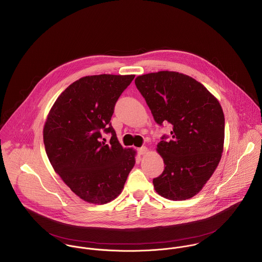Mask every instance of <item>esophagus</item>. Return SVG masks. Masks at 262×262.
Wrapping results in <instances>:
<instances>
[{
  "instance_id": "esophagus-1",
  "label": "esophagus",
  "mask_w": 262,
  "mask_h": 262,
  "mask_svg": "<svg viewBox=\"0 0 262 262\" xmlns=\"http://www.w3.org/2000/svg\"><path fill=\"white\" fill-rule=\"evenodd\" d=\"M148 151V149H147V147H145V146H142V147H140V148H138V154L141 156V155H144V154H146Z\"/></svg>"
}]
</instances>
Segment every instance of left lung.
I'll return each mask as SVG.
<instances>
[{"instance_id":"obj_1","label":"left lung","mask_w":262,"mask_h":262,"mask_svg":"<svg viewBox=\"0 0 262 262\" xmlns=\"http://www.w3.org/2000/svg\"><path fill=\"white\" fill-rule=\"evenodd\" d=\"M136 88L156 122L173 126L172 140H162L157 151L165 170L154 179L158 194L186 200L198 194L222 159L225 116L217 98L200 82L183 73L159 71L137 76ZM164 139V137H163Z\"/></svg>"}]
</instances>
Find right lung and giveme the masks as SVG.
<instances>
[{
    "mask_svg": "<svg viewBox=\"0 0 262 262\" xmlns=\"http://www.w3.org/2000/svg\"><path fill=\"white\" fill-rule=\"evenodd\" d=\"M135 75L82 77L66 88L51 107L43 143L55 172L79 198L104 204L117 198L135 165L136 150L123 148L111 118L121 93ZM111 133L110 145L100 132Z\"/></svg>",
    "mask_w": 262,
    "mask_h": 262,
    "instance_id": "1",
    "label": "right lung"
}]
</instances>
